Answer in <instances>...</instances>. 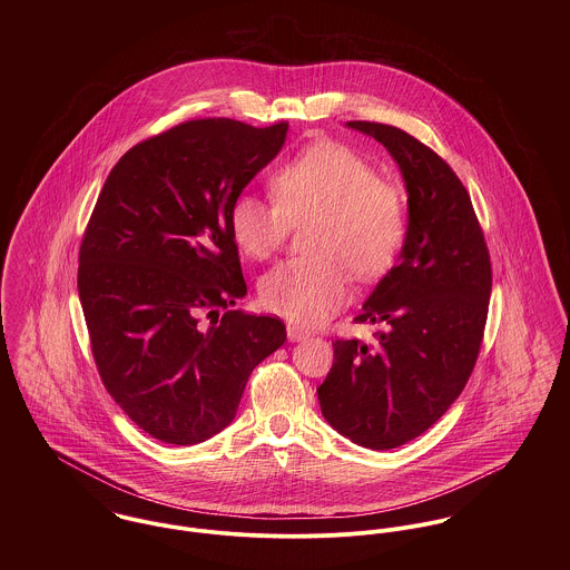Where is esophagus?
I'll return each instance as SVG.
<instances>
[{
    "instance_id": "esophagus-1",
    "label": "esophagus",
    "mask_w": 570,
    "mask_h": 570,
    "mask_svg": "<svg viewBox=\"0 0 570 570\" xmlns=\"http://www.w3.org/2000/svg\"><path fill=\"white\" fill-rule=\"evenodd\" d=\"M287 337L292 342H301V340H307L309 337V331L301 328V326L287 325Z\"/></svg>"
}]
</instances>
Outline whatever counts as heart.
Segmentation results:
<instances>
[{
  "mask_svg": "<svg viewBox=\"0 0 570 570\" xmlns=\"http://www.w3.org/2000/svg\"><path fill=\"white\" fill-rule=\"evenodd\" d=\"M274 202L252 193L235 197L228 228L249 258H267L292 226L312 219V256L272 267L258 283L263 305L298 325H318L351 296L346 267L377 278L397 261L407 235L404 190L375 173L362 154L340 142H314L272 170Z\"/></svg>",
  "mask_w": 570,
  "mask_h": 570,
  "instance_id": "1",
  "label": "heart"
}]
</instances>
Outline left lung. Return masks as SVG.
<instances>
[{
  "label": "left lung",
  "mask_w": 570,
  "mask_h": 570,
  "mask_svg": "<svg viewBox=\"0 0 570 570\" xmlns=\"http://www.w3.org/2000/svg\"><path fill=\"white\" fill-rule=\"evenodd\" d=\"M397 160L407 188L400 263L355 323L375 342L335 340L318 386L326 421L353 443L393 450L434 425L463 393L485 335L491 261L472 199L439 154L400 127L351 120Z\"/></svg>",
  "instance_id": "left-lung-1"
}]
</instances>
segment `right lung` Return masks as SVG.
Returning <instances> with one entry per match:
<instances>
[{"label": "right lung", "instance_id": "1", "mask_svg": "<svg viewBox=\"0 0 570 570\" xmlns=\"http://www.w3.org/2000/svg\"><path fill=\"white\" fill-rule=\"evenodd\" d=\"M287 122L193 118L111 168L79 252V298L98 375L154 439L195 445L237 414L256 364L287 337L244 298L228 210L283 147Z\"/></svg>", "mask_w": 570, "mask_h": 570}]
</instances>
